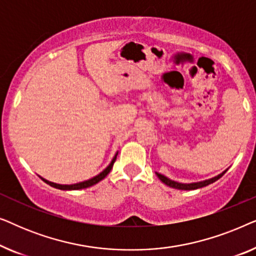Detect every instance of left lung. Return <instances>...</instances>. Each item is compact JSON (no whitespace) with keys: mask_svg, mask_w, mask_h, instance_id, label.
<instances>
[{"mask_svg":"<svg viewBox=\"0 0 256 256\" xmlns=\"http://www.w3.org/2000/svg\"><path fill=\"white\" fill-rule=\"evenodd\" d=\"M225 172H226V171H225ZM225 172H222V174H219V176H216V177H214V178H211V180H208L199 182V183H192V184H182V183H177V182L171 180H169V178H166V176H163V174H158V172H156V174H157V177H158L160 180H162L164 184L168 185V186H170V188H178V190H196V188H204V186H206V185H208V184H211V183H214V182L218 180L220 177H222L224 174H225Z\"/></svg>","mask_w":256,"mask_h":256,"instance_id":"obj_1","label":"left lung"}]
</instances>
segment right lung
Here are the masks:
<instances>
[{"label": "right lung", "mask_w": 256, "mask_h": 256, "mask_svg": "<svg viewBox=\"0 0 256 256\" xmlns=\"http://www.w3.org/2000/svg\"><path fill=\"white\" fill-rule=\"evenodd\" d=\"M115 160H116V156L114 157L113 160H112L110 166H108L106 168V169H104V170L102 171V172L99 174H98V176H96V177L90 178V180H88L82 182V183H76V184H72V185H60V184L51 183V182H48V180H44V182H45V183H48V185H51L52 188H59V190H80V188H90V186H92V185H94V184L99 183L100 180H102L104 178L106 177L107 174L110 172V170H112V168H113V164H114V162H115Z\"/></svg>", "instance_id": "add662e5"}]
</instances>
